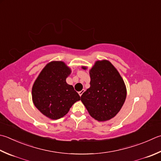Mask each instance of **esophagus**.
I'll list each match as a JSON object with an SVG mask.
<instances>
[{
    "label": "esophagus",
    "instance_id": "1",
    "mask_svg": "<svg viewBox=\"0 0 161 161\" xmlns=\"http://www.w3.org/2000/svg\"><path fill=\"white\" fill-rule=\"evenodd\" d=\"M85 92V90H82L80 92H78V94H79V95L81 97V95H83V93Z\"/></svg>",
    "mask_w": 161,
    "mask_h": 161
}]
</instances>
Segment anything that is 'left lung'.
I'll return each instance as SVG.
<instances>
[{
  "label": "left lung",
  "mask_w": 161,
  "mask_h": 161,
  "mask_svg": "<svg viewBox=\"0 0 161 161\" xmlns=\"http://www.w3.org/2000/svg\"><path fill=\"white\" fill-rule=\"evenodd\" d=\"M84 70L86 66H82ZM90 87L80 100L89 114L98 121H107L116 116L125 101L127 90L115 66L107 59L98 60L89 71Z\"/></svg>",
  "instance_id": "left-lung-1"
}]
</instances>
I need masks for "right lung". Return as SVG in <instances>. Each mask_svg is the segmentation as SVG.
Wrapping results in <instances>:
<instances>
[{
  "instance_id": "add662e5",
  "label": "right lung",
  "mask_w": 161,
  "mask_h": 161,
  "mask_svg": "<svg viewBox=\"0 0 161 161\" xmlns=\"http://www.w3.org/2000/svg\"><path fill=\"white\" fill-rule=\"evenodd\" d=\"M71 70L62 61H53L39 74L32 87V100L44 116L52 120L62 118L80 97L66 79Z\"/></svg>"
}]
</instances>
